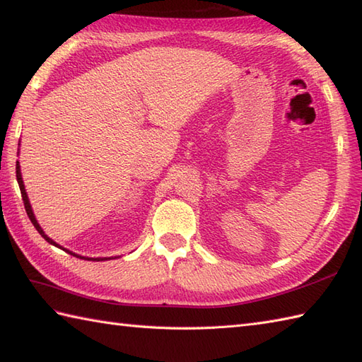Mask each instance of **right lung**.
Returning <instances> with one entry per match:
<instances>
[{"label":"right lung","instance_id":"obj_1","mask_svg":"<svg viewBox=\"0 0 362 362\" xmlns=\"http://www.w3.org/2000/svg\"><path fill=\"white\" fill-rule=\"evenodd\" d=\"M18 153H20V149H18ZM16 180H18V185H20V191H21V197H23V202H24V208H26V213H28V216H29V219H30V222L33 223V226H35L37 228V231L41 234V236H43L50 245H54V247H57V248H63L62 245H58V243L55 242V240H52L50 239L47 234L43 231V228H41L40 226V223L37 222V219H35V214H33V211H32V206H30V202H29V197H28V192H26V188H24V182H23V177H21V168H20V162H16ZM64 251H67V253L69 255H72V256H77V257H80V259H88V260H106V259H111V257H86V256H80V255H75V253H72V251H69V250H66V248H63ZM117 257V256H115ZM114 257V259H115Z\"/></svg>","mask_w":362,"mask_h":362}]
</instances>
